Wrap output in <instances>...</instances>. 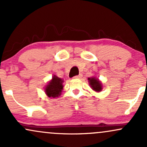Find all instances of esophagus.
Instances as JSON below:
<instances>
[{
  "instance_id": "obj_1",
  "label": "esophagus",
  "mask_w": 147,
  "mask_h": 147,
  "mask_svg": "<svg viewBox=\"0 0 147 147\" xmlns=\"http://www.w3.org/2000/svg\"><path fill=\"white\" fill-rule=\"evenodd\" d=\"M82 77V75H81V74H80V75H77V76H75V77H74L73 78L74 79H80Z\"/></svg>"
}]
</instances>
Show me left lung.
Listing matches in <instances>:
<instances>
[{
  "instance_id": "1",
  "label": "left lung",
  "mask_w": 147,
  "mask_h": 147,
  "mask_svg": "<svg viewBox=\"0 0 147 147\" xmlns=\"http://www.w3.org/2000/svg\"><path fill=\"white\" fill-rule=\"evenodd\" d=\"M88 81L89 86H90L91 88H92L94 91L99 92L102 90V83L98 78H97L96 77H88Z\"/></svg>"
}]
</instances>
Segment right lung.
<instances>
[{
    "instance_id": "add662e5",
    "label": "right lung",
    "mask_w": 147,
    "mask_h": 147,
    "mask_svg": "<svg viewBox=\"0 0 147 147\" xmlns=\"http://www.w3.org/2000/svg\"><path fill=\"white\" fill-rule=\"evenodd\" d=\"M63 82L64 80L63 79L54 75L44 88L45 93L48 97L52 98L59 97L63 89Z\"/></svg>"
}]
</instances>
